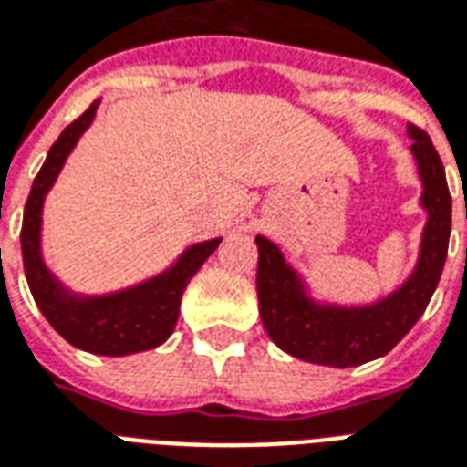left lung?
Wrapping results in <instances>:
<instances>
[{"instance_id": "obj_1", "label": "left lung", "mask_w": 467, "mask_h": 467, "mask_svg": "<svg viewBox=\"0 0 467 467\" xmlns=\"http://www.w3.org/2000/svg\"><path fill=\"white\" fill-rule=\"evenodd\" d=\"M409 138L423 185L420 207L428 217L416 267L391 295L361 306L317 302L285 252L262 234L254 237L262 324L269 339L295 358L334 368L361 366L389 354L426 312L448 257L451 192L431 138L416 126H409Z\"/></svg>"}]
</instances>
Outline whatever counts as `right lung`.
Wrapping results in <instances>:
<instances>
[{
    "label": "right lung",
    "instance_id": "right-lung-1",
    "mask_svg": "<svg viewBox=\"0 0 467 467\" xmlns=\"http://www.w3.org/2000/svg\"><path fill=\"white\" fill-rule=\"evenodd\" d=\"M99 103L101 101H93L86 113L64 128L39 175L34 178L22 223L24 275L41 314L71 347L99 357H128L161 347L171 337L181 314L185 286L202 267V262L217 250L223 237L190 244L165 272L110 295H76L58 282L41 257V210L68 153L93 123Z\"/></svg>",
    "mask_w": 467,
    "mask_h": 467
}]
</instances>
